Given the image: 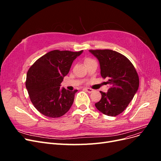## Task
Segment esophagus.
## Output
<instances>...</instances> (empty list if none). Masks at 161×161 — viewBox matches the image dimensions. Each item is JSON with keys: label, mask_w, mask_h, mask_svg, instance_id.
<instances>
[{"label": "esophagus", "mask_w": 161, "mask_h": 161, "mask_svg": "<svg viewBox=\"0 0 161 161\" xmlns=\"http://www.w3.org/2000/svg\"><path fill=\"white\" fill-rule=\"evenodd\" d=\"M84 90H85L86 92H88L89 93H91V92H93V89H92L91 88H85Z\"/></svg>", "instance_id": "esophagus-1"}]
</instances>
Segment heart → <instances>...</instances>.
Returning a JSON list of instances; mask_svg holds the SVG:
<instances>
[{
  "mask_svg": "<svg viewBox=\"0 0 161 161\" xmlns=\"http://www.w3.org/2000/svg\"><path fill=\"white\" fill-rule=\"evenodd\" d=\"M91 60V59H90V58H86V59L85 60V62L87 61V60Z\"/></svg>",
  "mask_w": 161,
  "mask_h": 161,
  "instance_id": "1",
  "label": "heart"
}]
</instances>
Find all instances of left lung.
Masks as SVG:
<instances>
[{
	"label": "left lung",
	"mask_w": 161,
	"mask_h": 161,
	"mask_svg": "<svg viewBox=\"0 0 161 161\" xmlns=\"http://www.w3.org/2000/svg\"><path fill=\"white\" fill-rule=\"evenodd\" d=\"M98 59L102 78H109L108 92L100 91L101 100L95 107L101 113L116 116L125 109L139 86V77L128 58L111 50H90Z\"/></svg>",
	"instance_id": "obj_1"
}]
</instances>
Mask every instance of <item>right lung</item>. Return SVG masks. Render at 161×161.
Returning a JSON list of instances; mask_svg holds the SVG:
<instances>
[{"mask_svg": "<svg viewBox=\"0 0 161 161\" xmlns=\"http://www.w3.org/2000/svg\"><path fill=\"white\" fill-rule=\"evenodd\" d=\"M80 52L50 51L37 59L27 73L25 86L36 109L49 118H60L69 111L78 90L60 89L73 61Z\"/></svg>", "mask_w": 161, "mask_h": 161, "instance_id": "right-lung-1", "label": "right lung"}]
</instances>
